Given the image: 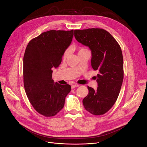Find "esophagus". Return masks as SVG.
Returning a JSON list of instances; mask_svg holds the SVG:
<instances>
[{"label":"esophagus","instance_id":"obj_1","mask_svg":"<svg viewBox=\"0 0 147 147\" xmlns=\"http://www.w3.org/2000/svg\"><path fill=\"white\" fill-rule=\"evenodd\" d=\"M79 87V85H78V84H73V85H72V86H71L72 88H75V87Z\"/></svg>","mask_w":147,"mask_h":147}]
</instances>
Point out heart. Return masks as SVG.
Masks as SVG:
<instances>
[{
  "mask_svg": "<svg viewBox=\"0 0 147 147\" xmlns=\"http://www.w3.org/2000/svg\"><path fill=\"white\" fill-rule=\"evenodd\" d=\"M86 50H86V48H80L78 49V53H81L82 51H86ZM69 54V49H66V50L65 51V52L63 53V58L64 59H65L68 56Z\"/></svg>",
  "mask_w": 147,
  "mask_h": 147,
  "instance_id": "b5f03b06",
  "label": "heart"
}]
</instances>
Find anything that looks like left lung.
I'll use <instances>...</instances> for the list:
<instances>
[{"instance_id": "1", "label": "left lung", "mask_w": 147, "mask_h": 147, "mask_svg": "<svg viewBox=\"0 0 147 147\" xmlns=\"http://www.w3.org/2000/svg\"><path fill=\"white\" fill-rule=\"evenodd\" d=\"M75 39L92 51L91 63L97 75L96 90L88 86V94L82 100L85 109L93 115L105 114L115 103L124 78L121 47L107 30L99 28L75 30Z\"/></svg>"}]
</instances>
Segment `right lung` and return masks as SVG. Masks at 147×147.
<instances>
[{"label":"right lung","instance_id":"add662e5","mask_svg":"<svg viewBox=\"0 0 147 147\" xmlns=\"http://www.w3.org/2000/svg\"><path fill=\"white\" fill-rule=\"evenodd\" d=\"M73 36L74 30H49L32 39L26 48L23 57L25 92L34 109L45 117H53L59 113L71 92L70 85L54 83L52 69L60 65Z\"/></svg>","mask_w":147,"mask_h":147}]
</instances>
